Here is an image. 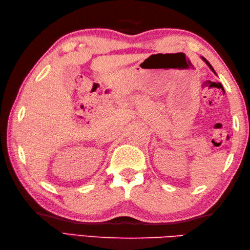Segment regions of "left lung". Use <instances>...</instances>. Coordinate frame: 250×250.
Segmentation results:
<instances>
[{
  "instance_id": "obj_1",
  "label": "left lung",
  "mask_w": 250,
  "mask_h": 250,
  "mask_svg": "<svg viewBox=\"0 0 250 250\" xmlns=\"http://www.w3.org/2000/svg\"><path fill=\"white\" fill-rule=\"evenodd\" d=\"M201 58H202V60H203V61H204V62H205V63H206V64H207V66H208V67H209V68H210V70H211V71H213V72H214V73H215V74H216V72H215V70H214V67H213V66H211V65H210V63H209V62H208V61H207V60H206V59H205V58H204V57H201ZM216 75H217V74H216Z\"/></svg>"
}]
</instances>
